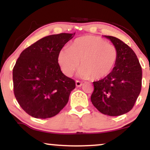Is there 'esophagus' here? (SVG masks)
I'll use <instances>...</instances> for the list:
<instances>
[{"label": "esophagus", "instance_id": "obj_1", "mask_svg": "<svg viewBox=\"0 0 150 150\" xmlns=\"http://www.w3.org/2000/svg\"><path fill=\"white\" fill-rule=\"evenodd\" d=\"M75 85H76L77 87H81V86H82V82H80V81L76 80L75 81Z\"/></svg>", "mask_w": 150, "mask_h": 150}]
</instances>
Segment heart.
<instances>
[{
  "label": "heart",
  "mask_w": 150,
  "mask_h": 150,
  "mask_svg": "<svg viewBox=\"0 0 150 150\" xmlns=\"http://www.w3.org/2000/svg\"><path fill=\"white\" fill-rule=\"evenodd\" d=\"M118 58L114 45L99 37L87 35L77 38L69 48L60 50L58 63L66 76L71 77L80 65V77L99 80L112 71Z\"/></svg>",
  "instance_id": "obj_1"
}]
</instances>
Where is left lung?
I'll return each instance as SVG.
<instances>
[{"instance_id": "left-lung-1", "label": "left lung", "mask_w": 150, "mask_h": 150, "mask_svg": "<svg viewBox=\"0 0 150 150\" xmlns=\"http://www.w3.org/2000/svg\"><path fill=\"white\" fill-rule=\"evenodd\" d=\"M110 39L118 52L112 71L101 80L93 82L92 104L103 114L117 116L129 112L135 105L142 87V68L130 46L118 38Z\"/></svg>"}]
</instances>
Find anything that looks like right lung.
I'll return each instance as SVG.
<instances>
[{
    "instance_id": "right-lung-1",
    "label": "right lung",
    "mask_w": 150,
    "mask_h": 150,
    "mask_svg": "<svg viewBox=\"0 0 150 150\" xmlns=\"http://www.w3.org/2000/svg\"><path fill=\"white\" fill-rule=\"evenodd\" d=\"M74 34H53L25 49L13 70V90L18 104L36 118L57 115L65 107L75 82L61 72L58 53Z\"/></svg>"
}]
</instances>
